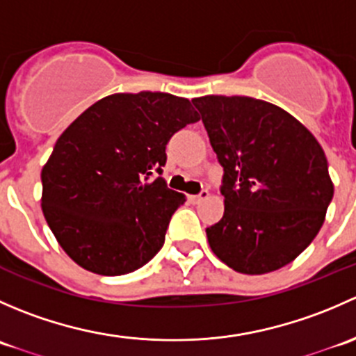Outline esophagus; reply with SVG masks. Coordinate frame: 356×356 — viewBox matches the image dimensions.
I'll list each match as a JSON object with an SVG mask.
<instances>
[{
  "instance_id": "esophagus-1",
  "label": "esophagus",
  "mask_w": 356,
  "mask_h": 356,
  "mask_svg": "<svg viewBox=\"0 0 356 356\" xmlns=\"http://www.w3.org/2000/svg\"><path fill=\"white\" fill-rule=\"evenodd\" d=\"M207 198H208V191H207V189H203V191H201L200 195L189 196V201H191V203H195V204H198L200 201H203V200H207Z\"/></svg>"
}]
</instances>
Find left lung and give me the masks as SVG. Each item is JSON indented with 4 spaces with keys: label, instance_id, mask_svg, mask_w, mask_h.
I'll use <instances>...</instances> for the list:
<instances>
[{
    "label": "left lung",
    "instance_id": "left-lung-1",
    "mask_svg": "<svg viewBox=\"0 0 356 356\" xmlns=\"http://www.w3.org/2000/svg\"><path fill=\"white\" fill-rule=\"evenodd\" d=\"M193 103L224 167V217L207 229L211 251L250 275L291 264L321 231L334 195L322 146L272 103L248 96Z\"/></svg>",
    "mask_w": 356,
    "mask_h": 356
}]
</instances>
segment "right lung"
<instances>
[{"label":"right lung","mask_w":356,"mask_h":356,"mask_svg":"<svg viewBox=\"0 0 356 356\" xmlns=\"http://www.w3.org/2000/svg\"><path fill=\"white\" fill-rule=\"evenodd\" d=\"M198 120L186 98L117 92L63 131L42 167L41 208L75 264L99 275H124L160 251L172 215L186 201L160 177L165 146Z\"/></svg>","instance_id":"obj_1"}]
</instances>
